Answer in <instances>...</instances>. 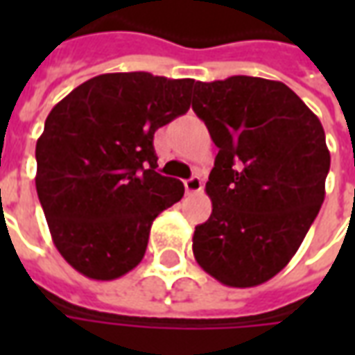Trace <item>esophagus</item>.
<instances>
[{"label":"esophagus","mask_w":355,"mask_h":355,"mask_svg":"<svg viewBox=\"0 0 355 355\" xmlns=\"http://www.w3.org/2000/svg\"><path fill=\"white\" fill-rule=\"evenodd\" d=\"M184 188L188 193H200L203 190V180L200 177H192L188 178L184 182Z\"/></svg>","instance_id":"obj_1"}]
</instances>
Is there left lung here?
I'll return each mask as SVG.
<instances>
[{"label":"left lung","instance_id":"left-lung-1","mask_svg":"<svg viewBox=\"0 0 355 355\" xmlns=\"http://www.w3.org/2000/svg\"><path fill=\"white\" fill-rule=\"evenodd\" d=\"M192 110L218 148L193 257L228 287H257L289 264L325 200L331 154L312 110L282 81H196Z\"/></svg>","mask_w":355,"mask_h":355}]
</instances>
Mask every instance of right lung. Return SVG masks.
Wrapping results in <instances>:
<instances>
[{
  "label": "right lung",
  "instance_id": "1",
  "mask_svg": "<svg viewBox=\"0 0 355 355\" xmlns=\"http://www.w3.org/2000/svg\"><path fill=\"white\" fill-rule=\"evenodd\" d=\"M196 81L102 73L58 102L35 144V190L58 253L89 279L112 282L146 253L155 216L184 196L163 177L154 132L190 108Z\"/></svg>",
  "mask_w": 355,
  "mask_h": 355
}]
</instances>
